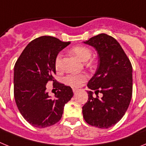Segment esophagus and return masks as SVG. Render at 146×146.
Here are the masks:
<instances>
[{
  "mask_svg": "<svg viewBox=\"0 0 146 146\" xmlns=\"http://www.w3.org/2000/svg\"><path fill=\"white\" fill-rule=\"evenodd\" d=\"M78 91H79V90H78L77 88H73V92H74V94H76V93H77Z\"/></svg>",
  "mask_w": 146,
  "mask_h": 146,
  "instance_id": "34e87169",
  "label": "esophagus"
}]
</instances>
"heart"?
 I'll return each instance as SVG.
<instances>
[{
    "instance_id": "obj_1",
    "label": "heart",
    "mask_w": 146,
    "mask_h": 146,
    "mask_svg": "<svg viewBox=\"0 0 146 146\" xmlns=\"http://www.w3.org/2000/svg\"><path fill=\"white\" fill-rule=\"evenodd\" d=\"M71 52L76 57H77L82 61H87L91 56V50L85 46H76L72 49ZM62 54L59 53L56 56L55 60V66L56 70L60 71L61 69ZM86 80V76L83 74H71L66 76L64 78V82L72 87H79Z\"/></svg>"
}]
</instances>
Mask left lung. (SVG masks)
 <instances>
[{"mask_svg":"<svg viewBox=\"0 0 146 146\" xmlns=\"http://www.w3.org/2000/svg\"><path fill=\"white\" fill-rule=\"evenodd\" d=\"M98 54L96 71L88 83V100L82 115L88 124L108 129L117 123L128 109L132 95V66L120 44L101 33L83 42ZM94 90L97 97L92 96ZM103 94L99 98L98 94Z\"/></svg>","mask_w":146,"mask_h":146,"instance_id":"1","label":"left lung"}]
</instances>
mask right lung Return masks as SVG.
<instances>
[{"label": "right lung", "instance_id": "right-lung-1", "mask_svg": "<svg viewBox=\"0 0 146 146\" xmlns=\"http://www.w3.org/2000/svg\"><path fill=\"white\" fill-rule=\"evenodd\" d=\"M70 42L44 36L26 46L14 69V94L18 110L30 124L44 128L58 122L65 104L72 99V88L54 80L55 60ZM54 81L58 91L54 97L46 92L47 82Z\"/></svg>", "mask_w": 146, "mask_h": 146}]
</instances>
